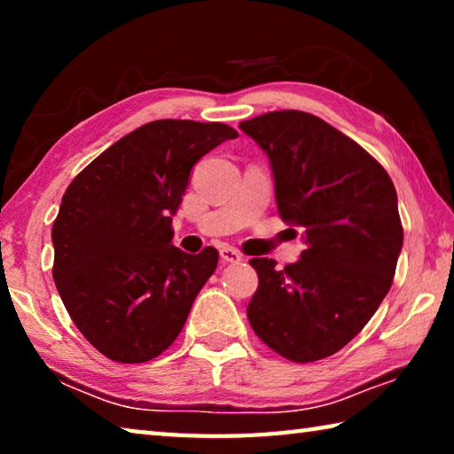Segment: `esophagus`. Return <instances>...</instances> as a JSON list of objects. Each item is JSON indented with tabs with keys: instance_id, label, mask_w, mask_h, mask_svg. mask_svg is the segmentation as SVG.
I'll list each match as a JSON object with an SVG mask.
<instances>
[{
	"instance_id": "1",
	"label": "esophagus",
	"mask_w": 454,
	"mask_h": 454,
	"mask_svg": "<svg viewBox=\"0 0 454 454\" xmlns=\"http://www.w3.org/2000/svg\"><path fill=\"white\" fill-rule=\"evenodd\" d=\"M220 258L228 264H240L242 262V254L234 248H220Z\"/></svg>"
}]
</instances>
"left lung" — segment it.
<instances>
[{"label": "left lung", "mask_w": 454, "mask_h": 454, "mask_svg": "<svg viewBox=\"0 0 454 454\" xmlns=\"http://www.w3.org/2000/svg\"><path fill=\"white\" fill-rule=\"evenodd\" d=\"M240 129L270 160L278 214L304 228L301 260L276 270L252 258L248 320L294 363L326 358L355 338L390 290L403 248L393 180L366 150L312 114L268 112Z\"/></svg>", "instance_id": "1"}]
</instances>
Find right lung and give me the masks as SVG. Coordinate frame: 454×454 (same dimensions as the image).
<instances>
[{
    "label": "right lung",
    "mask_w": 454,
    "mask_h": 454,
    "mask_svg": "<svg viewBox=\"0 0 454 454\" xmlns=\"http://www.w3.org/2000/svg\"><path fill=\"white\" fill-rule=\"evenodd\" d=\"M236 136L220 121H150L67 186L51 228L53 280L74 325L104 356L145 363L186 325L218 250L176 248L172 216L194 164Z\"/></svg>",
    "instance_id": "obj_1"
}]
</instances>
